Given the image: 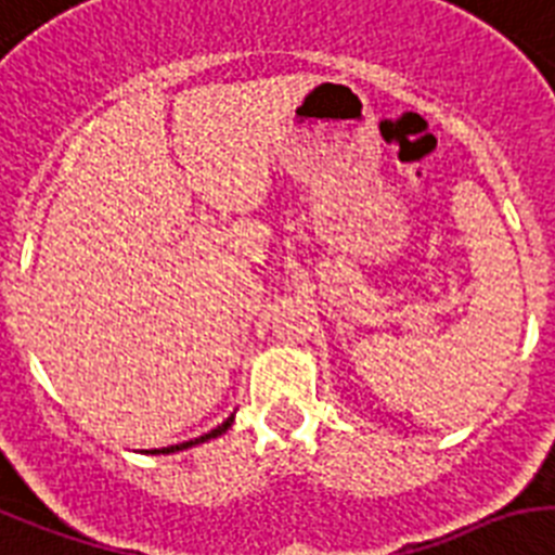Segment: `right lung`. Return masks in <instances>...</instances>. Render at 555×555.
I'll list each match as a JSON object with an SVG mask.
<instances>
[{"label":"right lung","mask_w":555,"mask_h":555,"mask_svg":"<svg viewBox=\"0 0 555 555\" xmlns=\"http://www.w3.org/2000/svg\"><path fill=\"white\" fill-rule=\"evenodd\" d=\"M233 425V416H228L222 422V425L216 427V430H210V434H205V436H199V439H191V441H182V444H170V448H162V450H151L153 456H156V453H179V450H188V448H196V444H202V441H210V439H216V436H222V434H228V427ZM147 453V450H145Z\"/></svg>","instance_id":"obj_1"}]
</instances>
